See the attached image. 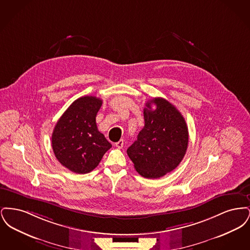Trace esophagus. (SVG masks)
<instances>
[{
  "mask_svg": "<svg viewBox=\"0 0 250 250\" xmlns=\"http://www.w3.org/2000/svg\"><path fill=\"white\" fill-rule=\"evenodd\" d=\"M115 146H116L117 148H119V149L123 148V147H124V140H120L118 143H115Z\"/></svg>",
  "mask_w": 250,
  "mask_h": 250,
  "instance_id": "esophagus-1",
  "label": "esophagus"
}]
</instances>
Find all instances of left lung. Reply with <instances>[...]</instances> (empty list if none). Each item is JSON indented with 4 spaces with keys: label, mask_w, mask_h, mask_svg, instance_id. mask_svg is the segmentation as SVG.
<instances>
[{
    "label": "left lung",
    "mask_w": 250,
    "mask_h": 250,
    "mask_svg": "<svg viewBox=\"0 0 250 250\" xmlns=\"http://www.w3.org/2000/svg\"><path fill=\"white\" fill-rule=\"evenodd\" d=\"M145 106L144 126L126 152L142 176L160 178L183 160L188 145V128L181 112L166 99L155 97Z\"/></svg>",
    "instance_id": "left-lung-1"
}]
</instances>
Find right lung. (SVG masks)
I'll list each match as a JSON object with an SVG mask.
<instances>
[{
    "label": "right lung",
    "mask_w": 250,
    "mask_h": 250,
    "mask_svg": "<svg viewBox=\"0 0 250 250\" xmlns=\"http://www.w3.org/2000/svg\"><path fill=\"white\" fill-rule=\"evenodd\" d=\"M101 106L102 100L95 96L78 98L63 112L52 132L54 155L62 166L75 173L92 171L111 148L95 123Z\"/></svg>",
    "instance_id": "obj_1"
}]
</instances>
